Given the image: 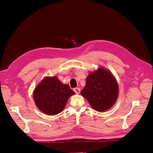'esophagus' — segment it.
I'll return each mask as SVG.
<instances>
[{"label": "esophagus", "mask_w": 153, "mask_h": 153, "mask_svg": "<svg viewBox=\"0 0 153 153\" xmlns=\"http://www.w3.org/2000/svg\"><path fill=\"white\" fill-rule=\"evenodd\" d=\"M74 91L75 92L76 94H80V88H78V87L75 88V89H74Z\"/></svg>", "instance_id": "1"}]
</instances>
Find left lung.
Returning a JSON list of instances; mask_svg holds the SVG:
<instances>
[{
    "mask_svg": "<svg viewBox=\"0 0 153 153\" xmlns=\"http://www.w3.org/2000/svg\"><path fill=\"white\" fill-rule=\"evenodd\" d=\"M119 87L112 73L100 67L90 73L86 78V85L81 91L91 107L103 112L112 108L118 98Z\"/></svg>",
    "mask_w": 153,
    "mask_h": 153,
    "instance_id": "obj_1",
    "label": "left lung"
}]
</instances>
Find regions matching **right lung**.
Here are the masks:
<instances>
[{
    "mask_svg": "<svg viewBox=\"0 0 153 153\" xmlns=\"http://www.w3.org/2000/svg\"><path fill=\"white\" fill-rule=\"evenodd\" d=\"M68 84H63L57 76H46L33 91L35 104L39 110L49 115L61 112L68 99L75 94Z\"/></svg>",
    "mask_w": 153,
    "mask_h": 153,
    "instance_id": "1",
    "label": "right lung"
}]
</instances>
